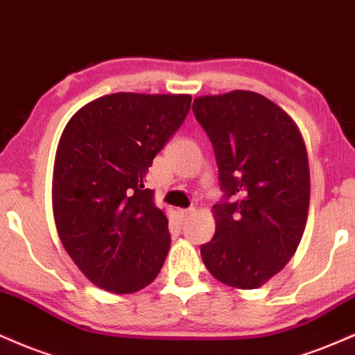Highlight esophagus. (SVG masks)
<instances>
[{
	"mask_svg": "<svg viewBox=\"0 0 355 355\" xmlns=\"http://www.w3.org/2000/svg\"><path fill=\"white\" fill-rule=\"evenodd\" d=\"M191 214H194V207H189V209H181V211H179V218H181V220H186Z\"/></svg>",
	"mask_w": 355,
	"mask_h": 355,
	"instance_id": "1",
	"label": "esophagus"
}]
</instances>
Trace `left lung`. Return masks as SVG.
Masks as SVG:
<instances>
[{
	"label": "left lung",
	"mask_w": 355,
	"mask_h": 355,
	"mask_svg": "<svg viewBox=\"0 0 355 355\" xmlns=\"http://www.w3.org/2000/svg\"><path fill=\"white\" fill-rule=\"evenodd\" d=\"M209 136L224 199L212 206L216 234L201 245L207 270L223 284L256 289L294 256L311 199L302 135L276 103L252 91L194 99Z\"/></svg>",
	"instance_id": "8db88e82"
}]
</instances>
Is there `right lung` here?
Listing matches in <instances>:
<instances>
[{
	"instance_id": "obj_1",
	"label": "right lung",
	"mask_w": 355,
	"mask_h": 355,
	"mask_svg": "<svg viewBox=\"0 0 355 355\" xmlns=\"http://www.w3.org/2000/svg\"><path fill=\"white\" fill-rule=\"evenodd\" d=\"M189 94L114 93L83 106L62 131L53 212L66 252L94 286L131 294L168 256V218L144 178L191 107Z\"/></svg>"
}]
</instances>
